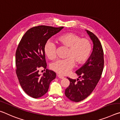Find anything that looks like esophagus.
Listing matches in <instances>:
<instances>
[{"instance_id":"esophagus-1","label":"esophagus","mask_w":120,"mask_h":120,"mask_svg":"<svg viewBox=\"0 0 120 120\" xmlns=\"http://www.w3.org/2000/svg\"><path fill=\"white\" fill-rule=\"evenodd\" d=\"M58 77L60 79H64V76H61V75H58Z\"/></svg>"}]
</instances>
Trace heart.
Returning <instances> with one entry per match:
<instances>
[{
  "instance_id": "b5f03b06",
  "label": "heart",
  "mask_w": 120,
  "mask_h": 120,
  "mask_svg": "<svg viewBox=\"0 0 120 120\" xmlns=\"http://www.w3.org/2000/svg\"><path fill=\"white\" fill-rule=\"evenodd\" d=\"M56 42L61 46L68 48L64 59L53 62L50 68L54 71L61 75H66L74 66L82 64L88 59L92 50L91 42L86 38H81L77 34L69 32L63 34L56 38ZM56 46L54 42L48 40L44 46V51L46 56L53 60L56 56Z\"/></svg>"
}]
</instances>
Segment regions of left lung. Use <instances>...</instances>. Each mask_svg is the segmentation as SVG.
Returning <instances> with one entry per match:
<instances>
[{
  "mask_svg": "<svg viewBox=\"0 0 120 120\" xmlns=\"http://www.w3.org/2000/svg\"><path fill=\"white\" fill-rule=\"evenodd\" d=\"M86 31L94 44L93 52L87 62L76 71L82 80L67 77L70 84L64 93L67 98L75 102L84 100L92 93L100 79L104 68V52L101 42L94 33Z\"/></svg>",
  "mask_w": 120,
  "mask_h": 120,
  "instance_id": "8db88e82",
  "label": "left lung"
}]
</instances>
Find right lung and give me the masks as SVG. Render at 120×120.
Here are the masks:
<instances>
[{"instance_id":"right-lung-1","label":"right lung","mask_w":120,"mask_h":120,"mask_svg":"<svg viewBox=\"0 0 120 120\" xmlns=\"http://www.w3.org/2000/svg\"><path fill=\"white\" fill-rule=\"evenodd\" d=\"M64 27L40 25L30 28L22 37L16 51V72L22 88L26 94L37 98L48 92L56 72L46 69L42 76L39 68H46L44 46L45 42Z\"/></svg>"}]
</instances>
